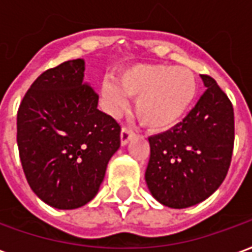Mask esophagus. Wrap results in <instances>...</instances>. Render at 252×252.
<instances>
[{
  "label": "esophagus",
  "instance_id": "1",
  "mask_svg": "<svg viewBox=\"0 0 252 252\" xmlns=\"http://www.w3.org/2000/svg\"><path fill=\"white\" fill-rule=\"evenodd\" d=\"M134 135V131L130 127H126L124 126L122 130H121V144L126 145L128 142V139L131 138Z\"/></svg>",
  "mask_w": 252,
  "mask_h": 252
}]
</instances>
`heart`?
Instances as JSON below:
<instances>
[{
    "label": "heart",
    "mask_w": 252,
    "mask_h": 252,
    "mask_svg": "<svg viewBox=\"0 0 252 252\" xmlns=\"http://www.w3.org/2000/svg\"><path fill=\"white\" fill-rule=\"evenodd\" d=\"M104 79L102 95L114 113L137 99L135 114L145 127L161 131L179 124L197 93V80L188 68L168 64H138L125 69L118 78Z\"/></svg>",
    "instance_id": "1"
}]
</instances>
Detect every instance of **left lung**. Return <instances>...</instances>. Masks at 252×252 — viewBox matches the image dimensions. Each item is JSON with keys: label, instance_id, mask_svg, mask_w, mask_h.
I'll list each match as a JSON object with an SVG mask.
<instances>
[{"label": "left lung", "instance_id": "1", "mask_svg": "<svg viewBox=\"0 0 252 252\" xmlns=\"http://www.w3.org/2000/svg\"><path fill=\"white\" fill-rule=\"evenodd\" d=\"M207 90L180 124L152 135L145 173L154 199L170 208L201 203L227 176L235 141L234 107L209 75Z\"/></svg>", "mask_w": 252, "mask_h": 252}]
</instances>
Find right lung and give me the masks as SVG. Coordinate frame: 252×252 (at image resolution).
Wrapping results in <instances>:
<instances>
[{"instance_id":"obj_1","label":"right lung","mask_w":252,"mask_h":252,"mask_svg":"<svg viewBox=\"0 0 252 252\" xmlns=\"http://www.w3.org/2000/svg\"><path fill=\"white\" fill-rule=\"evenodd\" d=\"M84 62L68 60L38 76L17 111V145L29 187L44 203L79 208L95 197L121 126L98 110L99 95L83 82Z\"/></svg>"}]
</instances>
